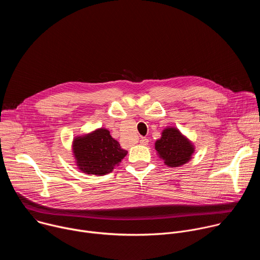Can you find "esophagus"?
Returning a JSON list of instances; mask_svg holds the SVG:
<instances>
[{
	"label": "esophagus",
	"mask_w": 260,
	"mask_h": 260,
	"mask_svg": "<svg viewBox=\"0 0 260 260\" xmlns=\"http://www.w3.org/2000/svg\"><path fill=\"white\" fill-rule=\"evenodd\" d=\"M140 143H141L142 145L146 146V145H148V143H149V140H148L147 138H142V139L140 140Z\"/></svg>",
	"instance_id": "34e87169"
}]
</instances>
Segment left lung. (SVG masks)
Returning a JSON list of instances; mask_svg holds the SVG:
<instances>
[{"instance_id": "1", "label": "left lung", "mask_w": 260, "mask_h": 260, "mask_svg": "<svg viewBox=\"0 0 260 260\" xmlns=\"http://www.w3.org/2000/svg\"><path fill=\"white\" fill-rule=\"evenodd\" d=\"M155 149L169 167L176 168L186 164L193 153L192 144L177 128L169 127L155 142Z\"/></svg>"}]
</instances>
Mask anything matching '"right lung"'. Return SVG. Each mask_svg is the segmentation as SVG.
Here are the masks:
<instances>
[{
	"instance_id": "obj_1",
	"label": "right lung",
	"mask_w": 260,
	"mask_h": 260,
	"mask_svg": "<svg viewBox=\"0 0 260 260\" xmlns=\"http://www.w3.org/2000/svg\"><path fill=\"white\" fill-rule=\"evenodd\" d=\"M73 152L79 169L90 175H106L112 172L127 154L105 128L74 140Z\"/></svg>"
}]
</instances>
